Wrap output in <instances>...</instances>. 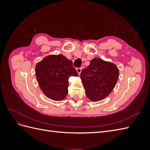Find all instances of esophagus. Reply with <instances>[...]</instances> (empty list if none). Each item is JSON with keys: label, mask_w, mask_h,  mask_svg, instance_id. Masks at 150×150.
I'll return each instance as SVG.
<instances>
[{"label": "esophagus", "mask_w": 150, "mask_h": 150, "mask_svg": "<svg viewBox=\"0 0 150 150\" xmlns=\"http://www.w3.org/2000/svg\"><path fill=\"white\" fill-rule=\"evenodd\" d=\"M81 71H82V69H81V67H78V68H77V69H76V71H77V72H78V74H81Z\"/></svg>", "instance_id": "34e87169"}]
</instances>
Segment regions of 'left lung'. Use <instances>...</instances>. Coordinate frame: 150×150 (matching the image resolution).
<instances>
[{"label": "left lung", "instance_id": "8db88e82", "mask_svg": "<svg viewBox=\"0 0 150 150\" xmlns=\"http://www.w3.org/2000/svg\"><path fill=\"white\" fill-rule=\"evenodd\" d=\"M118 77L119 70L115 64L98 57L93 59L81 74L86 96L93 101L107 97L115 87Z\"/></svg>", "mask_w": 150, "mask_h": 150}]
</instances>
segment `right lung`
<instances>
[{
    "label": "right lung",
    "instance_id": "right-lung-1",
    "mask_svg": "<svg viewBox=\"0 0 150 150\" xmlns=\"http://www.w3.org/2000/svg\"><path fill=\"white\" fill-rule=\"evenodd\" d=\"M35 76L44 94L54 101H61L68 93L71 76H78L72 62L62 54L49 55L35 66Z\"/></svg>",
    "mask_w": 150,
    "mask_h": 150
}]
</instances>
